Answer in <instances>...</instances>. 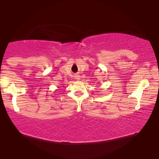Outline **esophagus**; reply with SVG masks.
Masks as SVG:
<instances>
[{
    "mask_svg": "<svg viewBox=\"0 0 159 159\" xmlns=\"http://www.w3.org/2000/svg\"><path fill=\"white\" fill-rule=\"evenodd\" d=\"M75 78H76V80H79L80 79V75H76L75 76Z\"/></svg>",
    "mask_w": 159,
    "mask_h": 159,
    "instance_id": "1",
    "label": "esophagus"
}]
</instances>
